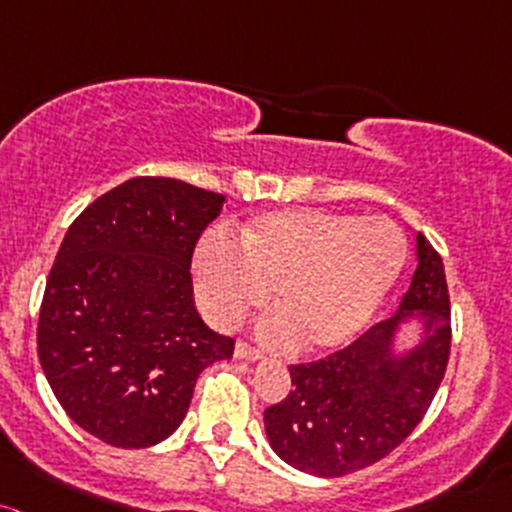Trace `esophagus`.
Masks as SVG:
<instances>
[{"mask_svg": "<svg viewBox=\"0 0 512 512\" xmlns=\"http://www.w3.org/2000/svg\"><path fill=\"white\" fill-rule=\"evenodd\" d=\"M235 357L238 359H260V350H257V347H252L250 342L238 340L235 342Z\"/></svg>", "mask_w": 512, "mask_h": 512, "instance_id": "obj_1", "label": "esophagus"}]
</instances>
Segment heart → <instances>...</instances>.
Returning <instances> with one entry per match:
<instances>
[{"label":"heart","instance_id":"1","mask_svg":"<svg viewBox=\"0 0 512 512\" xmlns=\"http://www.w3.org/2000/svg\"><path fill=\"white\" fill-rule=\"evenodd\" d=\"M408 243L389 218L289 209L240 230L238 247L209 235L196 247L199 303L218 328H233L272 289L262 335L299 352L350 342L393 289Z\"/></svg>","mask_w":512,"mask_h":512}]
</instances>
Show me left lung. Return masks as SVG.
Segmentation results:
<instances>
[{
  "instance_id": "1",
  "label": "left lung",
  "mask_w": 512,
  "mask_h": 512,
  "mask_svg": "<svg viewBox=\"0 0 512 512\" xmlns=\"http://www.w3.org/2000/svg\"><path fill=\"white\" fill-rule=\"evenodd\" d=\"M418 267L401 306L345 350L291 364V391L265 411L267 440L294 469L345 476L393 452L428 413L445 376L452 342L445 265L423 233L415 238ZM408 319L424 338L403 356L392 340Z\"/></svg>"
}]
</instances>
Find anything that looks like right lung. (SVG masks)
I'll use <instances>...</instances> for the list:
<instances>
[{
  "mask_svg": "<svg viewBox=\"0 0 512 512\" xmlns=\"http://www.w3.org/2000/svg\"><path fill=\"white\" fill-rule=\"evenodd\" d=\"M223 201L182 179L133 177L67 230L38 316V359L65 413L106 445L170 437L199 374L233 355V338L196 311L189 274Z\"/></svg>",
  "mask_w": 512,
  "mask_h": 512,
  "instance_id": "1",
  "label": "right lung"
}]
</instances>
